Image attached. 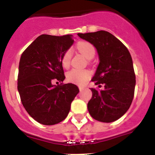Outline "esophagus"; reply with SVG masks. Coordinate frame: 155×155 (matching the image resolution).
Here are the masks:
<instances>
[{
  "label": "esophagus",
  "instance_id": "1",
  "mask_svg": "<svg viewBox=\"0 0 155 155\" xmlns=\"http://www.w3.org/2000/svg\"><path fill=\"white\" fill-rule=\"evenodd\" d=\"M84 87H82V86H79V90H80V91H82V90L84 89Z\"/></svg>",
  "mask_w": 155,
  "mask_h": 155
}]
</instances>
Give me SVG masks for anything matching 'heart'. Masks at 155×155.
Here are the masks:
<instances>
[{"instance_id":"1","label":"heart","mask_w":155,"mask_h":155,"mask_svg":"<svg viewBox=\"0 0 155 155\" xmlns=\"http://www.w3.org/2000/svg\"><path fill=\"white\" fill-rule=\"evenodd\" d=\"M77 49L87 59H91L95 54V49L94 46L88 42H80L77 45ZM72 53L71 50H67L62 57V65L64 68H67L69 67L71 63ZM91 72L87 70L73 69L68 72L67 79L68 81L72 82L74 84H85L91 78Z\"/></svg>"}]
</instances>
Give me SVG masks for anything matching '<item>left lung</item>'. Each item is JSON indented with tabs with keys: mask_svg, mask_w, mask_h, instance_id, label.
Segmentation results:
<instances>
[{
	"mask_svg": "<svg viewBox=\"0 0 155 155\" xmlns=\"http://www.w3.org/2000/svg\"><path fill=\"white\" fill-rule=\"evenodd\" d=\"M96 48L99 64L91 79L102 90L91 88L92 97L87 109L93 119L112 123L128 110L134 95L136 77L127 48L106 31L78 34Z\"/></svg>",
	"mask_w": 155,
	"mask_h": 155,
	"instance_id": "1",
	"label": "left lung"
}]
</instances>
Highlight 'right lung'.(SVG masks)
<instances>
[{"label": "right lung", "instance_id": "add662e5", "mask_svg": "<svg viewBox=\"0 0 155 155\" xmlns=\"http://www.w3.org/2000/svg\"><path fill=\"white\" fill-rule=\"evenodd\" d=\"M72 35H41L22 53L19 61L18 91L27 113L43 125L59 124L68 116L78 94L71 83L55 85L65 79L62 57L74 43Z\"/></svg>", "mask_w": 155, "mask_h": 155}]
</instances>
